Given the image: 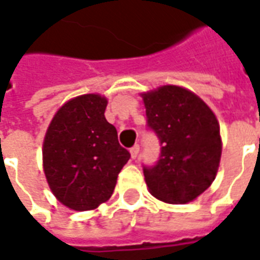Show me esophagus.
I'll list each match as a JSON object with an SVG mask.
<instances>
[{
	"label": "esophagus",
	"instance_id": "esophagus-1",
	"mask_svg": "<svg viewBox=\"0 0 260 260\" xmlns=\"http://www.w3.org/2000/svg\"><path fill=\"white\" fill-rule=\"evenodd\" d=\"M131 157L136 158L138 157V154H139V145H135V146L131 147Z\"/></svg>",
	"mask_w": 260,
	"mask_h": 260
}]
</instances>
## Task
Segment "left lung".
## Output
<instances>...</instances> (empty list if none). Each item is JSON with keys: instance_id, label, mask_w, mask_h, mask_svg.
<instances>
[{"instance_id": "obj_1", "label": "left lung", "mask_w": 260, "mask_h": 260, "mask_svg": "<svg viewBox=\"0 0 260 260\" xmlns=\"http://www.w3.org/2000/svg\"><path fill=\"white\" fill-rule=\"evenodd\" d=\"M147 125L157 134L161 154L143 169L149 192L173 205L195 201L216 178L223 142L212 108L182 86L164 85L141 93Z\"/></svg>"}]
</instances>
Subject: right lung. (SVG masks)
<instances>
[{"label":"right lung","mask_w":260,"mask_h":260,"mask_svg":"<svg viewBox=\"0 0 260 260\" xmlns=\"http://www.w3.org/2000/svg\"><path fill=\"white\" fill-rule=\"evenodd\" d=\"M106 96L71 99L54 114L43 141V170L50 189L75 212L99 207L113 195L131 154L107 122Z\"/></svg>","instance_id":"add662e5"}]
</instances>
